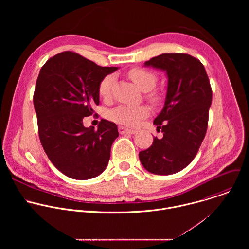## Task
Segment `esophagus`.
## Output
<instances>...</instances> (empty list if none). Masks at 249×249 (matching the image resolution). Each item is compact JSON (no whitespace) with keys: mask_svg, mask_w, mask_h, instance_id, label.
Listing matches in <instances>:
<instances>
[{"mask_svg":"<svg viewBox=\"0 0 249 249\" xmlns=\"http://www.w3.org/2000/svg\"><path fill=\"white\" fill-rule=\"evenodd\" d=\"M118 130H119V133L124 135V134H135L136 131L135 130H132V129H128V128H125L123 126H119L118 127Z\"/></svg>","mask_w":249,"mask_h":249,"instance_id":"34e87169","label":"esophagus"}]
</instances>
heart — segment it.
<instances>
[{"label":"heart","instance_id":"b5f03b06","mask_svg":"<svg viewBox=\"0 0 249 249\" xmlns=\"http://www.w3.org/2000/svg\"><path fill=\"white\" fill-rule=\"evenodd\" d=\"M129 78L144 91L152 90L157 83L158 76L150 70L143 68H134L128 73ZM114 84V76L107 75L105 76L98 85V93L102 98H109L111 95L112 87ZM149 98L157 102L160 100V96L156 92L149 94ZM150 114V110L146 105H137V106H128V105H119L114 109H112L108 117L110 120L125 125L128 127H135L139 123L147 118Z\"/></svg>","mask_w":249,"mask_h":249}]
</instances>
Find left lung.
Returning <instances> with one entry per match:
<instances>
[{"label": "left lung", "mask_w": 249, "mask_h": 249, "mask_svg": "<svg viewBox=\"0 0 249 249\" xmlns=\"http://www.w3.org/2000/svg\"><path fill=\"white\" fill-rule=\"evenodd\" d=\"M145 66L165 71L168 81L164 106L154 120L163 137H154L153 145L139 158L152 173H176L193 160L205 138L212 103L210 81L203 64L185 53H164Z\"/></svg>", "instance_id": "8db88e82"}]
</instances>
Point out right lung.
Masks as SVG:
<instances>
[{
  "instance_id": "right-lung-1",
  "label": "right lung",
  "mask_w": 249,
  "mask_h": 249,
  "mask_svg": "<svg viewBox=\"0 0 249 249\" xmlns=\"http://www.w3.org/2000/svg\"><path fill=\"white\" fill-rule=\"evenodd\" d=\"M116 70L72 51L53 56L40 70L33 94L39 139L50 161L70 178H93L107 166L116 124L101 119L96 130L83 119L99 104L100 81Z\"/></svg>"
}]
</instances>
